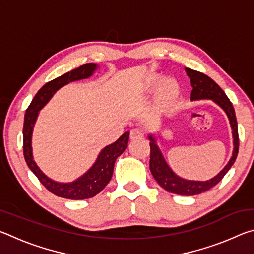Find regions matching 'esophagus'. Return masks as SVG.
<instances>
[{"label":"esophagus","instance_id":"esophagus-1","mask_svg":"<svg viewBox=\"0 0 254 254\" xmlns=\"http://www.w3.org/2000/svg\"><path fill=\"white\" fill-rule=\"evenodd\" d=\"M130 139L131 140H141L143 139V132L140 128H134L130 132Z\"/></svg>","mask_w":254,"mask_h":254}]
</instances>
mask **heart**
<instances>
[{
    "instance_id": "1",
    "label": "heart",
    "mask_w": 254,
    "mask_h": 254,
    "mask_svg": "<svg viewBox=\"0 0 254 254\" xmlns=\"http://www.w3.org/2000/svg\"><path fill=\"white\" fill-rule=\"evenodd\" d=\"M145 88L148 91H154V103L158 110L167 111L173 107L178 101L180 88L177 81L173 78H165L160 80L159 76H152L145 81Z\"/></svg>"
}]
</instances>
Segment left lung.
Instances as JSON below:
<instances>
[{"label": "left lung", "instance_id": "1", "mask_svg": "<svg viewBox=\"0 0 254 254\" xmlns=\"http://www.w3.org/2000/svg\"><path fill=\"white\" fill-rule=\"evenodd\" d=\"M185 70H186L188 77L190 78V84L192 87L190 100H212L225 112L231 124L234 145L232 157L224 168L215 176L214 178L206 180V182H198V180L184 179L176 175L168 166L165 158H163L160 149L158 148L156 137L152 134L149 135L150 171H151L153 178L167 191L183 196H194L201 194V192L208 190V189L214 187L215 185H217L221 182L222 178L224 177L227 171L230 170L231 167L233 166L239 152V133L234 107L232 105L229 97L226 96L224 91L210 77L203 74V72L190 69V68H185Z\"/></svg>", "mask_w": 254, "mask_h": 254}]
</instances>
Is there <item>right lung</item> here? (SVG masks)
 <instances>
[{"label":"right lung","mask_w":254,"mask_h":254,"mask_svg":"<svg viewBox=\"0 0 254 254\" xmlns=\"http://www.w3.org/2000/svg\"><path fill=\"white\" fill-rule=\"evenodd\" d=\"M96 68V64H85V65L76 68L74 70L68 71L60 77L48 81L39 89V92L33 97L31 104L25 111L23 123V154L25 162H27L30 170L37 176L40 183L50 192H53L56 196L63 197V198L76 200L87 199L101 192L106 185L110 183L112 175H113L115 160L119 156H121L127 147L130 133L126 132L114 143L106 145L98 154L95 163L87 170V173H85L81 177L72 183H58L50 179L42 173L33 160L31 140L33 127L37 121L39 111L49 102L50 98L54 96V94L59 88L69 84L70 81L88 78L94 74Z\"/></svg>","instance_id":"right-lung-1"}]
</instances>
